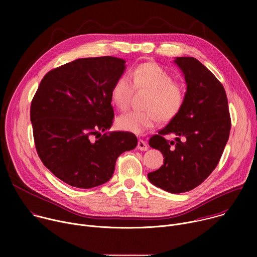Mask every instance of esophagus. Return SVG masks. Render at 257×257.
I'll return each instance as SVG.
<instances>
[{
    "instance_id": "esophagus-1",
    "label": "esophagus",
    "mask_w": 257,
    "mask_h": 257,
    "mask_svg": "<svg viewBox=\"0 0 257 257\" xmlns=\"http://www.w3.org/2000/svg\"><path fill=\"white\" fill-rule=\"evenodd\" d=\"M137 149L140 150V151H148L149 145H148V143H146L144 140L139 139V140H138V143H137Z\"/></svg>"
}]
</instances>
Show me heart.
<instances>
[{
  "mask_svg": "<svg viewBox=\"0 0 257 257\" xmlns=\"http://www.w3.org/2000/svg\"><path fill=\"white\" fill-rule=\"evenodd\" d=\"M135 89H148L144 111H132L117 119V127L133 134H143L157 126L159 117L168 121L180 111L184 101V91L180 84L173 81L170 73L156 63H143L129 74L121 75L114 82L111 90L113 103L125 111Z\"/></svg>",
  "mask_w": 257,
  "mask_h": 257,
  "instance_id": "b5f03b06",
  "label": "heart"
}]
</instances>
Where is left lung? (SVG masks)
Segmentation results:
<instances>
[{
  "instance_id": "1",
  "label": "left lung",
  "mask_w": 257,
  "mask_h": 257,
  "mask_svg": "<svg viewBox=\"0 0 257 257\" xmlns=\"http://www.w3.org/2000/svg\"><path fill=\"white\" fill-rule=\"evenodd\" d=\"M174 63L187 88L179 113L150 139L151 148L159 150L165 160L148 177L165 191L182 193L200 185L217 166L231 120L225 88L212 73L192 57H177ZM168 134L176 136L175 142L164 138Z\"/></svg>"
}]
</instances>
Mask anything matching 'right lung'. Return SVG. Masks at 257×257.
I'll return each instance as SVG.
<instances>
[{
	"instance_id": "right-lung-1",
	"label": "right lung",
	"mask_w": 257,
	"mask_h": 257,
	"mask_svg": "<svg viewBox=\"0 0 257 257\" xmlns=\"http://www.w3.org/2000/svg\"><path fill=\"white\" fill-rule=\"evenodd\" d=\"M125 63L106 56L65 64L46 74L31 101L36 152L70 186L88 189L103 184L112 178L118 157L136 148L133 133L100 134L112 127L111 90Z\"/></svg>"
}]
</instances>
